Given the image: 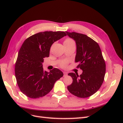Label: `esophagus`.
I'll return each mask as SVG.
<instances>
[{
  "instance_id": "34e87169",
  "label": "esophagus",
  "mask_w": 123,
  "mask_h": 123,
  "mask_svg": "<svg viewBox=\"0 0 123 123\" xmlns=\"http://www.w3.org/2000/svg\"><path fill=\"white\" fill-rule=\"evenodd\" d=\"M63 74H64V75H63L64 77H65L67 75V74H67V72H63Z\"/></svg>"
}]
</instances>
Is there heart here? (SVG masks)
Instances as JSON below:
<instances>
[{
  "mask_svg": "<svg viewBox=\"0 0 123 123\" xmlns=\"http://www.w3.org/2000/svg\"><path fill=\"white\" fill-rule=\"evenodd\" d=\"M64 46H75V43L73 39L70 38H67L64 41ZM61 65L62 67H65L66 63L65 62L62 63Z\"/></svg>",
  "mask_w": 123,
  "mask_h": 123,
  "instance_id": "b5f03b06",
  "label": "heart"
}]
</instances>
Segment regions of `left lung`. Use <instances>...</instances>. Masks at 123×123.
<instances>
[{"instance_id": "8db88e82", "label": "left lung", "mask_w": 123, "mask_h": 123, "mask_svg": "<svg viewBox=\"0 0 123 123\" xmlns=\"http://www.w3.org/2000/svg\"><path fill=\"white\" fill-rule=\"evenodd\" d=\"M76 42L77 50L75 62L77 68L83 70L80 76L70 73L73 82L68 86L69 92L79 98H87L95 93L105 79L106 66L101 50L96 42L86 35L65 31Z\"/></svg>"}]
</instances>
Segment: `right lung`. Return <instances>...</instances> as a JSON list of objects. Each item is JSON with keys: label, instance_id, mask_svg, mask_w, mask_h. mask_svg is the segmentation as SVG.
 <instances>
[{"label": "right lung", "instance_id": "1", "mask_svg": "<svg viewBox=\"0 0 123 123\" xmlns=\"http://www.w3.org/2000/svg\"><path fill=\"white\" fill-rule=\"evenodd\" d=\"M66 35L64 31H46L25 40L15 62V75L21 92L27 97L36 99L45 96L63 76L56 68L45 71L42 63L43 58L49 56L52 43Z\"/></svg>", "mask_w": 123, "mask_h": 123}]
</instances>
